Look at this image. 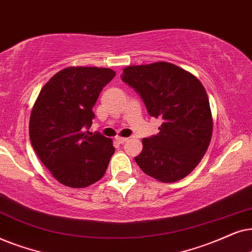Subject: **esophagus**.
Wrapping results in <instances>:
<instances>
[{
	"label": "esophagus",
	"instance_id": "34e87169",
	"mask_svg": "<svg viewBox=\"0 0 252 252\" xmlns=\"http://www.w3.org/2000/svg\"><path fill=\"white\" fill-rule=\"evenodd\" d=\"M115 139L119 144H123V143H126V140H128V138H126V137H120V136H116Z\"/></svg>",
	"mask_w": 252,
	"mask_h": 252
}]
</instances>
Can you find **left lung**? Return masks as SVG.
I'll return each instance as SVG.
<instances>
[{"instance_id": "1", "label": "left lung", "mask_w": 252, "mask_h": 252, "mask_svg": "<svg viewBox=\"0 0 252 252\" xmlns=\"http://www.w3.org/2000/svg\"><path fill=\"white\" fill-rule=\"evenodd\" d=\"M121 77L140 95L147 113L162 120L157 135L143 138L137 165L165 183L189 175L212 138V114L202 83L167 62L126 66Z\"/></svg>"}]
</instances>
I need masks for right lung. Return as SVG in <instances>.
<instances>
[{
	"mask_svg": "<svg viewBox=\"0 0 252 252\" xmlns=\"http://www.w3.org/2000/svg\"><path fill=\"white\" fill-rule=\"evenodd\" d=\"M115 71L71 66L54 75L40 91L30 117V139L52 175L70 188H85L105 175L115 149L112 139L90 132L92 112Z\"/></svg>",
	"mask_w": 252,
	"mask_h": 252,
	"instance_id": "1",
	"label": "right lung"
}]
</instances>
